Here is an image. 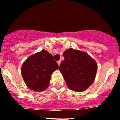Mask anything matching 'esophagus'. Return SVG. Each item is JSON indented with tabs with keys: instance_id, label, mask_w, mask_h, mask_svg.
Returning <instances> with one entry per match:
<instances>
[{
	"instance_id": "esophagus-1",
	"label": "esophagus",
	"mask_w": 120,
	"mask_h": 120,
	"mask_svg": "<svg viewBox=\"0 0 120 120\" xmlns=\"http://www.w3.org/2000/svg\"><path fill=\"white\" fill-rule=\"evenodd\" d=\"M57 63H58V65L60 66V63H61V60H58V62H57Z\"/></svg>"
}]
</instances>
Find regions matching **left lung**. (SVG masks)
<instances>
[{
	"label": "left lung",
	"mask_w": 120,
	"mask_h": 120,
	"mask_svg": "<svg viewBox=\"0 0 120 120\" xmlns=\"http://www.w3.org/2000/svg\"><path fill=\"white\" fill-rule=\"evenodd\" d=\"M59 70L68 87L76 92L86 90L95 79L97 65L87 53L70 48L63 52Z\"/></svg>",
	"instance_id": "left-lung-1"
}]
</instances>
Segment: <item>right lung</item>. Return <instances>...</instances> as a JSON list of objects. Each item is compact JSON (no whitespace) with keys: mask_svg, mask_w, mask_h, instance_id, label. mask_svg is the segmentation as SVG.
I'll list each match as a JSON object with an SVG mask.
<instances>
[{"mask_svg":"<svg viewBox=\"0 0 120 120\" xmlns=\"http://www.w3.org/2000/svg\"><path fill=\"white\" fill-rule=\"evenodd\" d=\"M58 69V65L53 55L42 50L26 59L21 72L25 84L30 89L41 92L48 87L52 74Z\"/></svg>","mask_w":120,"mask_h":120,"instance_id":"obj_1","label":"right lung"}]
</instances>
